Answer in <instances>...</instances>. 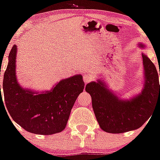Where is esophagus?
<instances>
[{
    "mask_svg": "<svg viewBox=\"0 0 160 160\" xmlns=\"http://www.w3.org/2000/svg\"><path fill=\"white\" fill-rule=\"evenodd\" d=\"M92 80V75L89 74H89H85L83 75V80L85 83H88V82H90Z\"/></svg>",
    "mask_w": 160,
    "mask_h": 160,
    "instance_id": "esophagus-1",
    "label": "esophagus"
}]
</instances>
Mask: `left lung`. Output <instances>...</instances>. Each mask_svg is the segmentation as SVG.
<instances>
[{
    "label": "left lung",
    "instance_id": "left-lung-1",
    "mask_svg": "<svg viewBox=\"0 0 160 160\" xmlns=\"http://www.w3.org/2000/svg\"><path fill=\"white\" fill-rule=\"evenodd\" d=\"M142 59L144 87L140 95L131 100L119 99L100 80L86 86V91L91 95L95 117L104 131L117 134L140 128L151 117L157 101L160 102V85L157 68L146 55L142 54Z\"/></svg>",
    "mask_w": 160,
    "mask_h": 160
}]
</instances>
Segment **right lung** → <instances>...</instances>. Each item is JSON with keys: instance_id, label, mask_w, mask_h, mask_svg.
Returning a JSON list of instances; mask_svg holds the SVG:
<instances>
[{"instance_id": "1", "label": "right lung", "mask_w": 160, "mask_h": 160, "mask_svg": "<svg viewBox=\"0 0 160 160\" xmlns=\"http://www.w3.org/2000/svg\"><path fill=\"white\" fill-rule=\"evenodd\" d=\"M16 45L11 49L3 75V90L7 111L12 120L29 132H61L67 125L77 98L83 91L82 77L75 75L62 80L51 91L41 94L24 89L16 80Z\"/></svg>"}]
</instances>
